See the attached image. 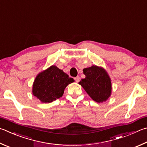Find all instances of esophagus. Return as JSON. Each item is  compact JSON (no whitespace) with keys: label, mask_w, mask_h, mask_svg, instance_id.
<instances>
[{"label":"esophagus","mask_w":147,"mask_h":147,"mask_svg":"<svg viewBox=\"0 0 147 147\" xmlns=\"http://www.w3.org/2000/svg\"><path fill=\"white\" fill-rule=\"evenodd\" d=\"M80 80V78L79 76H76V77H75V78H74V80L76 81V82H79Z\"/></svg>","instance_id":"1"}]
</instances>
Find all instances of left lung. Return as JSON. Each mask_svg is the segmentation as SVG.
<instances>
[{
  "label": "left lung",
  "mask_w": 147,
  "mask_h": 147,
  "mask_svg": "<svg viewBox=\"0 0 147 147\" xmlns=\"http://www.w3.org/2000/svg\"><path fill=\"white\" fill-rule=\"evenodd\" d=\"M85 78L79 82L89 96L98 103L105 101L111 94V82L105 69L92 65L84 70Z\"/></svg>",
  "instance_id": "left-lung-1"
}]
</instances>
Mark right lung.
I'll return each mask as SVG.
<instances>
[{
  "label": "right lung",
  "mask_w": 147,
  "mask_h": 147,
  "mask_svg": "<svg viewBox=\"0 0 147 147\" xmlns=\"http://www.w3.org/2000/svg\"><path fill=\"white\" fill-rule=\"evenodd\" d=\"M74 82L67 74L52 65L37 75L33 84V94L42 102H52L62 97L65 88Z\"/></svg>",
  "instance_id": "1"
}]
</instances>
